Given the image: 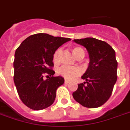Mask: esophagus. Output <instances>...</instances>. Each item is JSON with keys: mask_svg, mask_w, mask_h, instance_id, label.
Wrapping results in <instances>:
<instances>
[{"mask_svg": "<svg viewBox=\"0 0 130 130\" xmlns=\"http://www.w3.org/2000/svg\"><path fill=\"white\" fill-rule=\"evenodd\" d=\"M64 82H65L66 84H69V82H70V81H69V80H67V79H65V81H64Z\"/></svg>", "mask_w": 130, "mask_h": 130, "instance_id": "obj_1", "label": "esophagus"}]
</instances>
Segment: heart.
Here are the masks:
<instances>
[{
	"label": "heart",
	"mask_w": 130,
	"mask_h": 130,
	"mask_svg": "<svg viewBox=\"0 0 130 130\" xmlns=\"http://www.w3.org/2000/svg\"><path fill=\"white\" fill-rule=\"evenodd\" d=\"M72 53L75 56V57L77 59L80 58H83L85 56V51L80 47L75 46L72 48ZM61 54V49L58 48L55 51L53 54V60L55 64H57L59 62L60 55ZM58 74L60 76L63 77L64 78L69 80H71L74 78L78 77L80 75V70L77 67H67V66H61L57 71Z\"/></svg>",
	"instance_id": "heart-1"
}]
</instances>
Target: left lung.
Instances as JSON below:
<instances>
[{
  "label": "left lung",
  "instance_id": "8db88e82",
  "mask_svg": "<svg viewBox=\"0 0 130 130\" xmlns=\"http://www.w3.org/2000/svg\"><path fill=\"white\" fill-rule=\"evenodd\" d=\"M73 41L87 48L90 58L89 67L82 76L85 82L78 84L73 93V98L85 107H100L110 98L117 80L115 51L105 41L95 38Z\"/></svg>",
  "mask_w": 130,
  "mask_h": 130
}]
</instances>
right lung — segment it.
I'll return each instance as SVG.
<instances>
[{
    "instance_id": "obj_1",
    "label": "right lung",
    "mask_w": 130,
    "mask_h": 130,
    "mask_svg": "<svg viewBox=\"0 0 130 130\" xmlns=\"http://www.w3.org/2000/svg\"><path fill=\"white\" fill-rule=\"evenodd\" d=\"M70 40L38 33L26 38L18 47L14 61V82L21 100L27 107L41 110L53 105L56 91L64 82L62 77L53 76V54Z\"/></svg>"
}]
</instances>
